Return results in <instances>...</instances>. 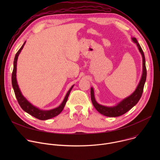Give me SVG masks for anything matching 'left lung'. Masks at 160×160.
Returning <instances> with one entry per match:
<instances>
[{
    "label": "left lung",
    "instance_id": "obj_1",
    "mask_svg": "<svg viewBox=\"0 0 160 160\" xmlns=\"http://www.w3.org/2000/svg\"><path fill=\"white\" fill-rule=\"evenodd\" d=\"M132 40L135 43H136L137 45H138L139 50L142 54V61H143V73H142V78L138 87H137L136 90L134 91V92L132 95H130L129 97L123 99L117 106H114V107H106V106L99 104L96 101L94 95L93 88H91L90 89L91 101H92L94 106L95 107V108L97 109L98 112H99L101 114H102V115L104 116L109 117H120L121 115H123V114L128 111L131 108H132L137 103L139 102L143 93L144 87V84L146 80V76H147L145 56L141 45L138 43L136 38L135 37L132 38Z\"/></svg>",
    "mask_w": 160,
    "mask_h": 160
}]
</instances>
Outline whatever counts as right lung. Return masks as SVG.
I'll use <instances>...</instances> for the list:
<instances>
[{
	"instance_id": "right-lung-1",
	"label": "right lung",
	"mask_w": 160,
	"mask_h": 160,
	"mask_svg": "<svg viewBox=\"0 0 160 160\" xmlns=\"http://www.w3.org/2000/svg\"><path fill=\"white\" fill-rule=\"evenodd\" d=\"M25 43L22 44V45L21 46V48L19 49V51L17 52V53L16 54L15 58H14V67H13V71L12 73V85L14 91V94L16 96V98L17 99V101L19 104V106H21V108L23 109L25 111H26L27 112H28L30 115H31L32 116L34 117L35 118L38 119V120H48L50 118H52L53 117H56L57 115H58L62 111L66 102H67L68 96L70 95V93L71 92V90L73 87V85L70 88V89L68 90V93L66 95V97L64 99V101H62V102L61 103V104L53 109L49 110V111H43V110H40L38 108H37L36 107L33 106V105H32L29 102L27 101V100L22 96V95L21 93V91L19 88V87L17 83V81H16V64H17V59H18V57L19 56V54L20 53V52L21 51L22 49L23 48L24 45Z\"/></svg>"
}]
</instances>
